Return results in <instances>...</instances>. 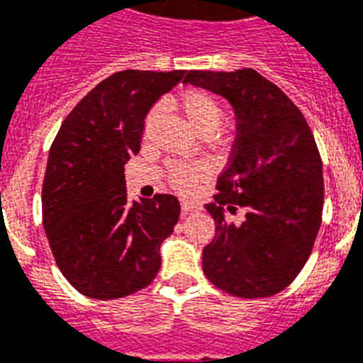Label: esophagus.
<instances>
[{
    "label": "esophagus",
    "mask_w": 363,
    "mask_h": 363,
    "mask_svg": "<svg viewBox=\"0 0 363 363\" xmlns=\"http://www.w3.org/2000/svg\"><path fill=\"white\" fill-rule=\"evenodd\" d=\"M181 205H182V213H184V215H188V213H194V211L201 209V205H199L198 201H194V199H182Z\"/></svg>",
    "instance_id": "1"
}]
</instances>
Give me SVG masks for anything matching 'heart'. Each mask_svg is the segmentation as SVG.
Instances as JSON below:
<instances>
[{
    "instance_id": "obj_1",
    "label": "heart",
    "mask_w": 363,
    "mask_h": 363,
    "mask_svg": "<svg viewBox=\"0 0 363 363\" xmlns=\"http://www.w3.org/2000/svg\"><path fill=\"white\" fill-rule=\"evenodd\" d=\"M175 109L181 113V116L192 128V131H196L201 137L213 135L220 128L222 116H224L218 101L211 94L203 92V90H196V88L182 92L175 99ZM156 116H158L156 111L148 113L147 121H145V130H148L156 122ZM205 175H207V169L201 164H177L169 169V179L173 186L181 188L184 192L194 190L199 182L203 181Z\"/></svg>"
}]
</instances>
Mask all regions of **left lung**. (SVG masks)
I'll list each match as a JSON object with an SVG mask.
<instances>
[{"label": "left lung", "mask_w": 363, "mask_h": 363, "mask_svg": "<svg viewBox=\"0 0 363 363\" xmlns=\"http://www.w3.org/2000/svg\"><path fill=\"white\" fill-rule=\"evenodd\" d=\"M184 82L228 99L238 116L232 158L205 205L216 233L203 247V273L238 298L279 294L303 269L320 230L315 137L292 99L254 69L188 71ZM238 208L242 224L228 223Z\"/></svg>", "instance_id": "8db88e82"}]
</instances>
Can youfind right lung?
<instances>
[{
	"instance_id": "obj_1",
	"label": "right lung",
	"mask_w": 363,
	"mask_h": 363,
	"mask_svg": "<svg viewBox=\"0 0 363 363\" xmlns=\"http://www.w3.org/2000/svg\"><path fill=\"white\" fill-rule=\"evenodd\" d=\"M186 71L125 69L77 104L48 152L43 226L62 275L94 299L148 286L181 203L171 194L130 201L125 162L141 148L148 111Z\"/></svg>"
}]
</instances>
